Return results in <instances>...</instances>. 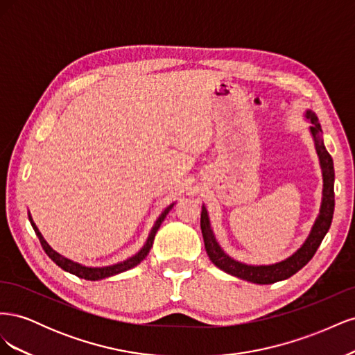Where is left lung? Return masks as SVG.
<instances>
[{
	"label": "left lung",
	"instance_id": "8db88e82",
	"mask_svg": "<svg viewBox=\"0 0 355 355\" xmlns=\"http://www.w3.org/2000/svg\"><path fill=\"white\" fill-rule=\"evenodd\" d=\"M305 118L311 123L309 133L313 136L321 167V175H323V198H321L320 213L313 225V228H311V232L305 243L300 245L292 256L286 257L282 262L271 265H247L239 262L222 250V247L219 245L216 237H214L213 234L209 219V211L202 204L200 225L204 245H206V252L210 257V261L216 265L219 270L250 283L272 284L277 282L286 280V278L292 277L299 270H302V268L313 259V256L315 254L321 241H323L324 235L327 234L331 225L333 210H335V191H333V187H335V168H333V159L324 146L323 130H321L317 115L311 110H308L305 112Z\"/></svg>",
	"mask_w": 355,
	"mask_h": 355
}]
</instances>
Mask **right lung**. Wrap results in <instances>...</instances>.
Here are the masks:
<instances>
[{
	"mask_svg": "<svg viewBox=\"0 0 355 355\" xmlns=\"http://www.w3.org/2000/svg\"><path fill=\"white\" fill-rule=\"evenodd\" d=\"M176 202H171L170 206H167L164 209V211L159 214V216L157 218L154 227L151 230V232H149L148 239L144 244V247L141 250H139L136 254H133L132 257H128V259L123 261V262H118V263H114V265H108V266H85L83 263H78V262H73L71 259H68V257L59 254L56 250H53L51 247L49 245V243L44 240V237H42L40 230L37 228V225L34 223V220H32V216L29 213V222L32 225V228H34L37 237L42 245V249H44V252L49 254L50 259L55 262L58 266H60L63 271L67 272H71L73 275H77L80 278H84V280H90V282H98V280H103V278H108V277H112V275H116L120 272H124V271H128L132 270V268H135L136 265L141 263L145 257L148 256L149 250H151L153 247V243H154V239H155V234L159 228V225L163 223V220L166 219V216L168 214V211L173 209Z\"/></svg>",
	"mask_w": 355,
	"mask_h": 355,
	"instance_id": "obj_1",
	"label": "right lung"
}]
</instances>
